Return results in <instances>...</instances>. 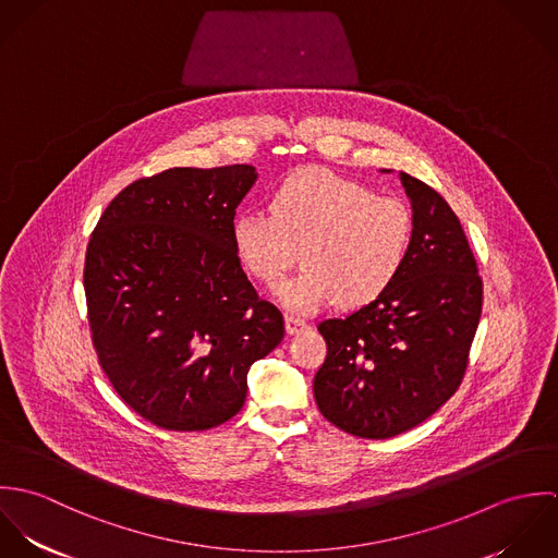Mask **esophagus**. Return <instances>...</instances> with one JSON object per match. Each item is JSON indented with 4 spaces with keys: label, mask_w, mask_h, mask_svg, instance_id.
Listing matches in <instances>:
<instances>
[{
    "label": "esophagus",
    "mask_w": 558,
    "mask_h": 558,
    "mask_svg": "<svg viewBox=\"0 0 558 558\" xmlns=\"http://www.w3.org/2000/svg\"><path fill=\"white\" fill-rule=\"evenodd\" d=\"M286 328L290 335H299L303 330L310 328V324L305 319L299 318V316H292V314H286Z\"/></svg>",
    "instance_id": "1"
}]
</instances>
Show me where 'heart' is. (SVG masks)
<instances>
[{
	"label": "heart",
	"instance_id": "b5f03b06",
	"mask_svg": "<svg viewBox=\"0 0 558 558\" xmlns=\"http://www.w3.org/2000/svg\"><path fill=\"white\" fill-rule=\"evenodd\" d=\"M268 213H244L232 223L242 268L264 286L277 283L303 248L305 268L277 288L286 307L318 312L332 303L363 307L398 281L412 244V217L396 197L307 167L268 195Z\"/></svg>",
	"mask_w": 558,
	"mask_h": 558
}]
</instances>
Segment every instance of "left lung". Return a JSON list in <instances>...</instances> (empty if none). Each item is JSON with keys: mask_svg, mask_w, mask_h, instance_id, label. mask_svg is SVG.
I'll list each match as a JSON object with an SVG mask.
<instances>
[{"mask_svg": "<svg viewBox=\"0 0 558 558\" xmlns=\"http://www.w3.org/2000/svg\"><path fill=\"white\" fill-rule=\"evenodd\" d=\"M399 180L412 206V244L398 281L348 318L318 324L319 412L372 440L412 429L458 391L483 303L477 262L451 206L425 182L403 171Z\"/></svg>", "mask_w": 558, "mask_h": 558, "instance_id": "8db88e82", "label": "left lung"}]
</instances>
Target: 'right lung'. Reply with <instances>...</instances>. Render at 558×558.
<instances>
[{
  "label": "right lung",
  "instance_id": "add662e5",
  "mask_svg": "<svg viewBox=\"0 0 558 558\" xmlns=\"http://www.w3.org/2000/svg\"><path fill=\"white\" fill-rule=\"evenodd\" d=\"M253 165L173 167L118 193L87 244L83 288L98 363L146 421L202 432L232 418L248 367L283 339L232 246Z\"/></svg>",
  "mask_w": 558,
  "mask_h": 558
}]
</instances>
